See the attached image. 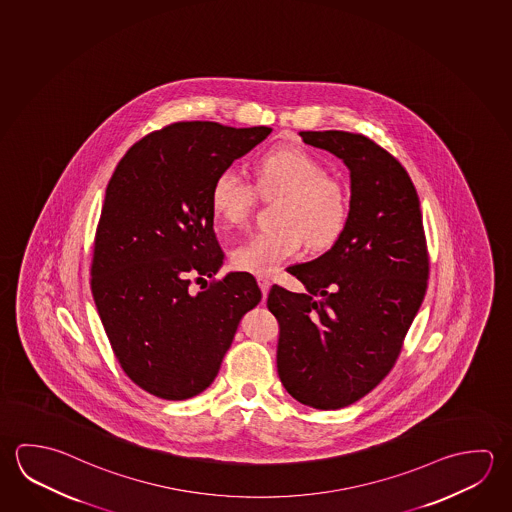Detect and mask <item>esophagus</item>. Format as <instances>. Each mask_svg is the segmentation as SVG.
<instances>
[{
    "instance_id": "1",
    "label": "esophagus",
    "mask_w": 512,
    "mask_h": 512,
    "mask_svg": "<svg viewBox=\"0 0 512 512\" xmlns=\"http://www.w3.org/2000/svg\"><path fill=\"white\" fill-rule=\"evenodd\" d=\"M257 282H259L260 291H262V295H268L269 287H271V282H269V278L259 277L257 278Z\"/></svg>"
}]
</instances>
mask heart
<instances>
[{
	"label": "heart",
	"mask_w": 512,
	"mask_h": 512,
	"mask_svg": "<svg viewBox=\"0 0 512 512\" xmlns=\"http://www.w3.org/2000/svg\"><path fill=\"white\" fill-rule=\"evenodd\" d=\"M259 189L280 192L273 230L253 234L232 252V264L252 275H271L295 257L302 237L309 248H325L343 232L349 203L340 183L325 176L323 163L300 145H282L264 154L257 165ZM212 210L228 228L246 223L255 203V187L228 167L212 185Z\"/></svg>",
	"instance_id": "b5f03b06"
}]
</instances>
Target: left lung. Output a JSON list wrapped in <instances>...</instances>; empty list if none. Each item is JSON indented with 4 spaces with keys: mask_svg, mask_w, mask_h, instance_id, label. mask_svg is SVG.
I'll return each mask as SVG.
<instances>
[{
    "mask_svg": "<svg viewBox=\"0 0 512 512\" xmlns=\"http://www.w3.org/2000/svg\"><path fill=\"white\" fill-rule=\"evenodd\" d=\"M305 144L350 172L349 216L329 252L287 269L305 287L273 286L277 368L289 394L338 410L374 390L394 367L428 286L421 205L408 172L363 135L302 131Z\"/></svg>",
    "mask_w": 512,
    "mask_h": 512,
    "instance_id": "left-lung-1",
    "label": "left lung"
}]
</instances>
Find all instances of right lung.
Here are the masks:
<instances>
[{
    "label": "right lung",
    "mask_w": 512,
    "mask_h": 512,
    "mask_svg": "<svg viewBox=\"0 0 512 512\" xmlns=\"http://www.w3.org/2000/svg\"><path fill=\"white\" fill-rule=\"evenodd\" d=\"M269 133L178 122L136 142L109 180L91 293L120 367L149 394L183 401L207 390L241 316L262 298L246 271L198 293L190 277H214L225 259L210 201L217 174Z\"/></svg>",
    "instance_id": "add662e5"
}]
</instances>
